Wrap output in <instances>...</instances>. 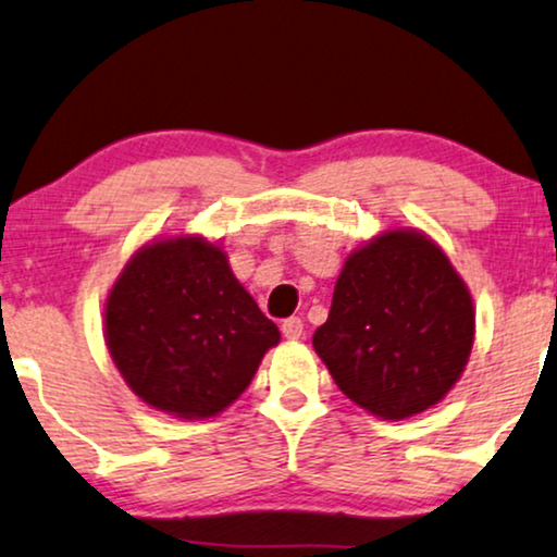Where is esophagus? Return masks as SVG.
Returning a JSON list of instances; mask_svg holds the SVG:
<instances>
[{"instance_id":"esophagus-1","label":"esophagus","mask_w":557,"mask_h":557,"mask_svg":"<svg viewBox=\"0 0 557 557\" xmlns=\"http://www.w3.org/2000/svg\"><path fill=\"white\" fill-rule=\"evenodd\" d=\"M283 336L285 339H300L302 334H306V326H302V321L298 319V315H293V319H285L283 321Z\"/></svg>"}]
</instances>
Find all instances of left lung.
<instances>
[{
  "instance_id": "left-lung-1",
  "label": "left lung",
  "mask_w": 557,
  "mask_h": 557,
  "mask_svg": "<svg viewBox=\"0 0 557 557\" xmlns=\"http://www.w3.org/2000/svg\"><path fill=\"white\" fill-rule=\"evenodd\" d=\"M473 300L445 251L411 228L351 251L313 349L344 396L380 419L440 404L466 370Z\"/></svg>"
}]
</instances>
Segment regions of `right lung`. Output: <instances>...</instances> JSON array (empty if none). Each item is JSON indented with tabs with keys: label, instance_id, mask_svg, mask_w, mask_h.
<instances>
[{
	"label": "right lung",
	"instance_id": "right-lung-1",
	"mask_svg": "<svg viewBox=\"0 0 557 557\" xmlns=\"http://www.w3.org/2000/svg\"><path fill=\"white\" fill-rule=\"evenodd\" d=\"M112 362L140 400L180 419L221 413L249 388L280 331L202 236L146 244L104 306Z\"/></svg>",
	"mask_w": 557,
	"mask_h": 557
}]
</instances>
